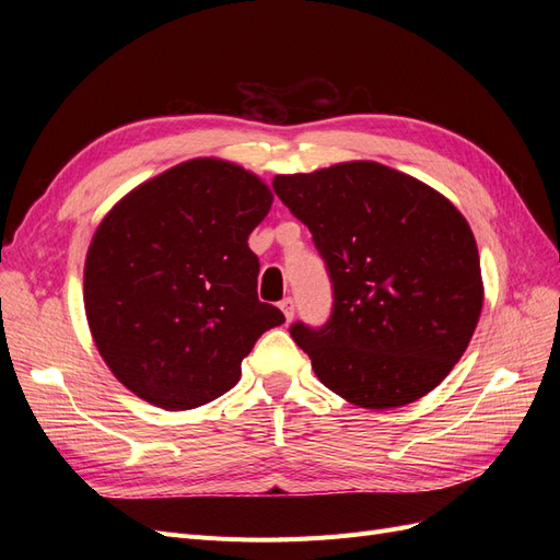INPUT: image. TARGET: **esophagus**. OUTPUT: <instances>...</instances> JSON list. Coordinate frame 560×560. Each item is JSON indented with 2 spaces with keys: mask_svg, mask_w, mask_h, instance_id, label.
I'll return each mask as SVG.
<instances>
[{
  "mask_svg": "<svg viewBox=\"0 0 560 560\" xmlns=\"http://www.w3.org/2000/svg\"><path fill=\"white\" fill-rule=\"evenodd\" d=\"M280 311L284 313L287 322H290V319L294 317V299H292V296H284V299L280 301Z\"/></svg>",
  "mask_w": 560,
  "mask_h": 560,
  "instance_id": "34e87169",
  "label": "esophagus"
}]
</instances>
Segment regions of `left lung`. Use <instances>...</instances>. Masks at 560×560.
<instances>
[{
	"label": "left lung",
	"instance_id": "1",
	"mask_svg": "<svg viewBox=\"0 0 560 560\" xmlns=\"http://www.w3.org/2000/svg\"><path fill=\"white\" fill-rule=\"evenodd\" d=\"M273 191L308 226L331 282V315L290 334L315 376L362 409L428 395L467 350L483 303L465 217L422 182L354 161L278 175Z\"/></svg>",
	"mask_w": 560,
	"mask_h": 560
}]
</instances>
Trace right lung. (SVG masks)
<instances>
[{
	"label": "right lung",
	"mask_w": 560,
	"mask_h": 560,
	"mask_svg": "<svg viewBox=\"0 0 560 560\" xmlns=\"http://www.w3.org/2000/svg\"><path fill=\"white\" fill-rule=\"evenodd\" d=\"M270 202L243 167L196 159L138 186L97 226L83 303L100 354L135 395L167 411L222 397L257 338L282 325L257 296L247 245Z\"/></svg>",
	"instance_id": "1"
}]
</instances>
